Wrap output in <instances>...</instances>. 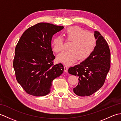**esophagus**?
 Listing matches in <instances>:
<instances>
[{"label":"esophagus","instance_id":"esophagus-1","mask_svg":"<svg viewBox=\"0 0 121 121\" xmlns=\"http://www.w3.org/2000/svg\"><path fill=\"white\" fill-rule=\"evenodd\" d=\"M64 69H65V72H68V67L66 65H65L64 66Z\"/></svg>","mask_w":121,"mask_h":121}]
</instances>
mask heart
<instances>
[{"mask_svg": "<svg viewBox=\"0 0 121 121\" xmlns=\"http://www.w3.org/2000/svg\"><path fill=\"white\" fill-rule=\"evenodd\" d=\"M66 39L70 41L68 51H63L57 56L56 59L60 62L71 65L78 59L83 61L88 57L94 51L96 44V39L92 33L87 32L78 26L70 27L63 32ZM63 41L61 36H56L51 42V47L55 53L62 51Z\"/></svg>", "mask_w": 121, "mask_h": 121, "instance_id": "b5f03b06", "label": "heart"}]
</instances>
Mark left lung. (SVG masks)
<instances>
[{"label": "left lung", "mask_w": 121, "mask_h": 121, "mask_svg": "<svg viewBox=\"0 0 121 121\" xmlns=\"http://www.w3.org/2000/svg\"><path fill=\"white\" fill-rule=\"evenodd\" d=\"M96 45L86 60L69 69V73L78 76V83L73 91L79 96H89L104 84L110 68V51L106 40L97 30L94 31Z\"/></svg>", "instance_id": "8db88e82"}]
</instances>
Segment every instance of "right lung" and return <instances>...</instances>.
I'll return each instance as SVG.
<instances>
[{
    "label": "right lung",
    "instance_id": "add662e5",
    "mask_svg": "<svg viewBox=\"0 0 121 121\" xmlns=\"http://www.w3.org/2000/svg\"><path fill=\"white\" fill-rule=\"evenodd\" d=\"M64 28L39 23L23 33L15 49L13 60L16 79L27 94L43 96L49 93L54 79L63 72L61 63L53 65V35Z\"/></svg>",
    "mask_w": 121,
    "mask_h": 121
}]
</instances>
